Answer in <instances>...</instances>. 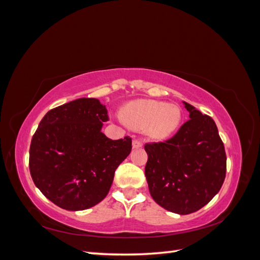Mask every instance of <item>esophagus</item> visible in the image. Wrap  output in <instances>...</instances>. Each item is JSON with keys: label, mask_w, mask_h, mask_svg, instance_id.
I'll list each match as a JSON object with an SVG mask.
<instances>
[{"label": "esophagus", "mask_w": 260, "mask_h": 260, "mask_svg": "<svg viewBox=\"0 0 260 260\" xmlns=\"http://www.w3.org/2000/svg\"><path fill=\"white\" fill-rule=\"evenodd\" d=\"M142 146H143V144H142L141 141H138V140H134V141H133V148H134V149L141 148Z\"/></svg>", "instance_id": "34e87169"}]
</instances>
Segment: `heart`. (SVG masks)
Segmentation results:
<instances>
[{
	"instance_id": "obj_1",
	"label": "heart",
	"mask_w": 260,
	"mask_h": 260,
	"mask_svg": "<svg viewBox=\"0 0 260 260\" xmlns=\"http://www.w3.org/2000/svg\"><path fill=\"white\" fill-rule=\"evenodd\" d=\"M124 115L132 127L145 129L154 140L172 136L182 122V111L177 105L155 100H135L124 107Z\"/></svg>"
}]
</instances>
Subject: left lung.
<instances>
[{"label":"left lung","mask_w":260,"mask_h":260,"mask_svg":"<svg viewBox=\"0 0 260 260\" xmlns=\"http://www.w3.org/2000/svg\"><path fill=\"white\" fill-rule=\"evenodd\" d=\"M183 103L190 119L170 140L145 145V176L159 206L187 215L204 207L219 191L227 158L214 119Z\"/></svg>","instance_id":"obj_1"}]
</instances>
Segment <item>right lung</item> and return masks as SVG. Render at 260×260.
<instances>
[{
	"mask_svg": "<svg viewBox=\"0 0 260 260\" xmlns=\"http://www.w3.org/2000/svg\"><path fill=\"white\" fill-rule=\"evenodd\" d=\"M105 105L78 99L48 111L29 147V172L47 199L66 210H84L110 191L116 168L132 150V138L102 133Z\"/></svg>",
	"mask_w": 260,
	"mask_h": 260,
	"instance_id": "1",
	"label": "right lung"
}]
</instances>
